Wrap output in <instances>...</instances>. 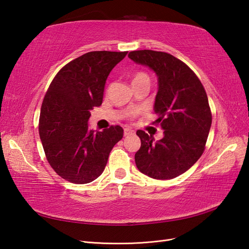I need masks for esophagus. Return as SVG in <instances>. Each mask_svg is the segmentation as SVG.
<instances>
[{
    "label": "esophagus",
    "instance_id": "obj_1",
    "mask_svg": "<svg viewBox=\"0 0 249 249\" xmlns=\"http://www.w3.org/2000/svg\"><path fill=\"white\" fill-rule=\"evenodd\" d=\"M135 134V132L133 131V130H131V129H129V127H126V129H124V135L125 137H127V136H132V135H134Z\"/></svg>",
    "mask_w": 249,
    "mask_h": 249
}]
</instances>
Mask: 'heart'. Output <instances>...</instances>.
Returning <instances> with one entry per match:
<instances>
[{
    "label": "heart",
    "mask_w": 249,
    "mask_h": 249,
    "mask_svg": "<svg viewBox=\"0 0 249 249\" xmlns=\"http://www.w3.org/2000/svg\"><path fill=\"white\" fill-rule=\"evenodd\" d=\"M141 80H148V77L146 76L145 73H143V72H137L134 76V78H133V83L134 82H137V81H141ZM131 114H134V112H131Z\"/></svg>",
    "instance_id": "obj_1"
}]
</instances>
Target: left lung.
<instances>
[{"label":"left lung","mask_w":249,"mask_h":249,"mask_svg":"<svg viewBox=\"0 0 249 249\" xmlns=\"http://www.w3.org/2000/svg\"><path fill=\"white\" fill-rule=\"evenodd\" d=\"M129 58L147 66L158 78L154 111L163 130V138L137 131L141 146L135 154L143 175L170 179L186 172L205 150L212 124L209 101L199 79L179 59L168 53L133 51Z\"/></svg>","instance_id":"8db88e82"}]
</instances>
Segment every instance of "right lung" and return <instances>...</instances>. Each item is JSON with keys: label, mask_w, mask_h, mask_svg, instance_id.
Masks as SVG:
<instances>
[{"label": "right lung", "mask_w": 249, "mask_h": 249, "mask_svg": "<svg viewBox=\"0 0 249 249\" xmlns=\"http://www.w3.org/2000/svg\"><path fill=\"white\" fill-rule=\"evenodd\" d=\"M126 54L86 53L59 71L44 96L40 140L52 168L71 183L87 184L99 178L111 149L124 136L122 126L94 132L88 120L90 111L103 103L109 73Z\"/></svg>", "instance_id": "right-lung-1"}]
</instances>
